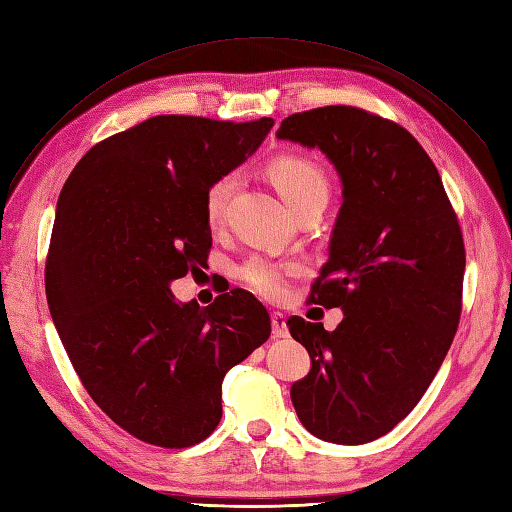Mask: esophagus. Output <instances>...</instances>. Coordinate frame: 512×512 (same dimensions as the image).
I'll list each match as a JSON object with an SVG mask.
<instances>
[{"mask_svg":"<svg viewBox=\"0 0 512 512\" xmlns=\"http://www.w3.org/2000/svg\"><path fill=\"white\" fill-rule=\"evenodd\" d=\"M271 326H273V336H276V339H286V336H289V328H286V319L282 313L271 315Z\"/></svg>","mask_w":512,"mask_h":512,"instance_id":"esophagus-1","label":"esophagus"}]
</instances>
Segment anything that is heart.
I'll list each match as a JSON object with an SVG mask.
<instances>
[{
	"label": "heart",
	"instance_id": "b5f03b06",
	"mask_svg": "<svg viewBox=\"0 0 512 512\" xmlns=\"http://www.w3.org/2000/svg\"><path fill=\"white\" fill-rule=\"evenodd\" d=\"M269 176L280 195L286 199V204L293 208V213H297L299 208L310 202H317V199H326L328 202L330 184L326 173L321 171L317 162L306 156L284 154L273 158L269 162ZM236 182H239V173L228 171L208 186L204 197V210L206 219L213 228H217L223 221L230 197L236 189ZM299 271H302V267L295 263H276V260L265 256H252L239 267V278L256 295L267 299H280L286 293L289 280L297 276Z\"/></svg>",
	"mask_w": 512,
	"mask_h": 512
}]
</instances>
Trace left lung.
Wrapping results in <instances>:
<instances>
[{
	"label": "left lung",
	"instance_id": "8db88e82",
	"mask_svg": "<svg viewBox=\"0 0 512 512\" xmlns=\"http://www.w3.org/2000/svg\"><path fill=\"white\" fill-rule=\"evenodd\" d=\"M278 139L319 147L343 182L330 258L308 302L341 308L336 330L289 317L313 367L291 386L317 439L391 432L428 391L463 310L465 243L439 171L400 123L356 106L286 117Z\"/></svg>",
	"mask_w": 512,
	"mask_h": 512
}]
</instances>
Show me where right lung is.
I'll return each instance as SVG.
<instances>
[{
	"label": "right lung",
	"instance_id": "1",
	"mask_svg": "<svg viewBox=\"0 0 512 512\" xmlns=\"http://www.w3.org/2000/svg\"><path fill=\"white\" fill-rule=\"evenodd\" d=\"M273 119L158 115L93 145L62 186L45 263L54 326L86 393L139 441L182 450L215 432L221 382L271 334L243 289L206 308L169 284L208 260V186Z\"/></svg>",
	"mask_w": 512,
	"mask_h": 512
}]
</instances>
